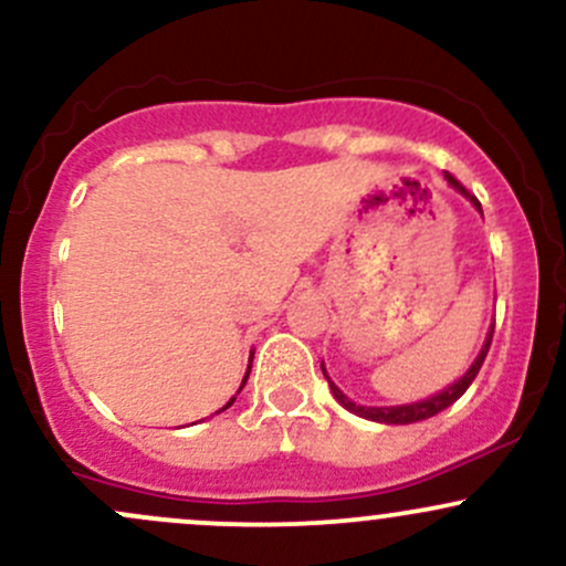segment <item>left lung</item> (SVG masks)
<instances>
[{"label":"left lung","mask_w":566,"mask_h":566,"mask_svg":"<svg viewBox=\"0 0 566 566\" xmlns=\"http://www.w3.org/2000/svg\"><path fill=\"white\" fill-rule=\"evenodd\" d=\"M447 184H450L452 188H458L460 193H465V197H469V191H465V186L460 184V180H454L450 172H447ZM471 201H473V207H476V210L482 212V205H479V199H473V197H471ZM492 333H495V324H492L490 335H486V340H484L482 350H479L476 361H473L471 369H469V373L463 375V378H460L458 382H452V386H450V388H444V391H441V394L431 396V399L415 401V405H401V407H361V405H356V401H350L348 396L343 394L340 388H337L335 382L327 378V373H324V365H322V373H324V378H327L329 388H333V396H335L337 401H340L343 407L348 409V412L359 415V418L375 420V423H388V426H407V423H418V420H426V418H433V415H439L441 409H447L450 405H454V401H458L460 396H463L465 391H469V386L473 382V378H476L479 369H482V365H484V356H486V350H490V343H492Z\"/></svg>","instance_id":"1"}]
</instances>
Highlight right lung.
I'll list each match as a JSON object with an SVG mask.
<instances>
[{
    "label": "right lung",
    "mask_w": 566,
    "mask_h": 566,
    "mask_svg": "<svg viewBox=\"0 0 566 566\" xmlns=\"http://www.w3.org/2000/svg\"><path fill=\"white\" fill-rule=\"evenodd\" d=\"M252 361V359H250ZM247 378H250V367H247V375H244V380H242V386H239V391H242V388H244V382H247ZM233 399H237V396H233ZM233 399L229 401V405H226L223 409H229L231 405H233ZM223 409H218V412H223Z\"/></svg>",
    "instance_id": "add662e5"
}]
</instances>
